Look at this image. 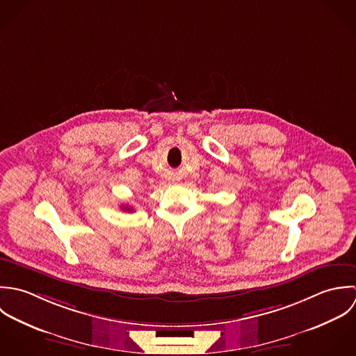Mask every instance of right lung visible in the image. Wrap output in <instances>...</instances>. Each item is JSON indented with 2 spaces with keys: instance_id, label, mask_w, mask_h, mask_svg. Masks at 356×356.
<instances>
[{
  "instance_id": "obj_1",
  "label": "right lung",
  "mask_w": 356,
  "mask_h": 356,
  "mask_svg": "<svg viewBox=\"0 0 356 356\" xmlns=\"http://www.w3.org/2000/svg\"><path fill=\"white\" fill-rule=\"evenodd\" d=\"M124 208V211H128V212H132L134 209L132 208H129V207H122Z\"/></svg>"
}]
</instances>
